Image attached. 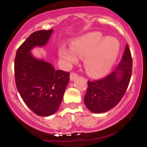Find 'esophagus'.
Here are the masks:
<instances>
[{"label": "esophagus", "mask_w": 147, "mask_h": 147, "mask_svg": "<svg viewBox=\"0 0 147 147\" xmlns=\"http://www.w3.org/2000/svg\"><path fill=\"white\" fill-rule=\"evenodd\" d=\"M78 76H78V74H76V73H71V74H70V80H71V81H74V80H75L76 79H77Z\"/></svg>", "instance_id": "obj_1"}]
</instances>
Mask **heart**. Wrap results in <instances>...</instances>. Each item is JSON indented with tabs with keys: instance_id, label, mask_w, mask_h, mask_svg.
Here are the masks:
<instances>
[{
	"instance_id": "b5f03b06",
	"label": "heart",
	"mask_w": 147,
	"mask_h": 147,
	"mask_svg": "<svg viewBox=\"0 0 147 147\" xmlns=\"http://www.w3.org/2000/svg\"><path fill=\"white\" fill-rule=\"evenodd\" d=\"M120 52V43L115 37H105L98 32H90L74 40L71 49L62 45L59 54L66 63L77 62V56L84 58L85 70L90 76L102 77L113 67Z\"/></svg>"
}]
</instances>
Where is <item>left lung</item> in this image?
Masks as SVG:
<instances>
[{
  "label": "left lung",
  "mask_w": 147,
  "mask_h": 147,
  "mask_svg": "<svg viewBox=\"0 0 147 147\" xmlns=\"http://www.w3.org/2000/svg\"><path fill=\"white\" fill-rule=\"evenodd\" d=\"M132 66V56L127 45L121 60L113 72L102 80L88 81L84 97L87 108L94 113H102L115 107L129 85Z\"/></svg>",
  "instance_id": "1"
}]
</instances>
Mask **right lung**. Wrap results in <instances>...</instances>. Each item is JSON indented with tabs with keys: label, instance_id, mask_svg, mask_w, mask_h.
Wrapping results in <instances>:
<instances>
[{
	"label": "right lung",
	"instance_id": "add662e5",
	"mask_svg": "<svg viewBox=\"0 0 147 147\" xmlns=\"http://www.w3.org/2000/svg\"><path fill=\"white\" fill-rule=\"evenodd\" d=\"M53 29L37 31L18 48L15 59V83L23 102L35 114L49 116L58 110L70 74L54 66L44 59L34 57L31 51L45 46Z\"/></svg>",
	"mask_w": 147,
	"mask_h": 147
}]
</instances>
